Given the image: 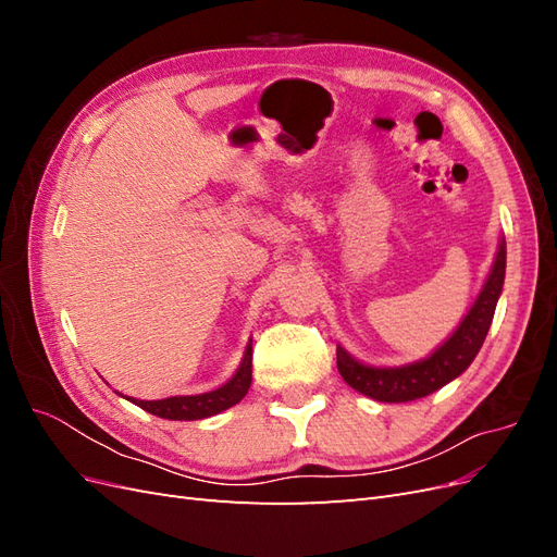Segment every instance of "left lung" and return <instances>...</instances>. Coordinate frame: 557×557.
<instances>
[{
	"label": "left lung",
	"mask_w": 557,
	"mask_h": 557,
	"mask_svg": "<svg viewBox=\"0 0 557 557\" xmlns=\"http://www.w3.org/2000/svg\"><path fill=\"white\" fill-rule=\"evenodd\" d=\"M504 272H507V242L499 237L491 274L485 276L483 288L474 305L453 330L448 339L436 346L428 358L399 367H374L350 356L344 346H336V367L344 381L367 397L376 401H413L440 391L474 362L485 334L491 330L497 299L502 295Z\"/></svg>",
	"instance_id": "1"
}]
</instances>
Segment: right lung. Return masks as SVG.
Here are the masks:
<instances>
[{
	"instance_id": "obj_1",
	"label": "right lung",
	"mask_w": 557,
	"mask_h": 557,
	"mask_svg": "<svg viewBox=\"0 0 557 557\" xmlns=\"http://www.w3.org/2000/svg\"><path fill=\"white\" fill-rule=\"evenodd\" d=\"M250 379H252V339L248 342L244 358L234 376L221 385L215 387L211 393H201V395H174L166 399H134L127 397L132 404H137L144 411L153 413L158 418H166V420H201L221 413L234 404H239L248 387H250ZM121 395V393H117Z\"/></svg>"
}]
</instances>
